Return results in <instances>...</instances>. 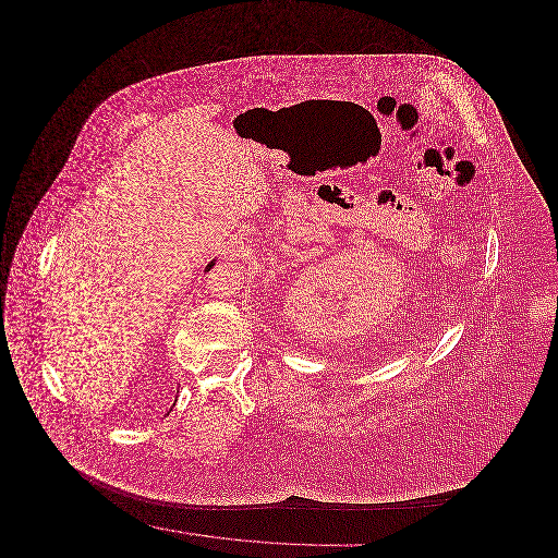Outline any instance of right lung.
<instances>
[{
  "mask_svg": "<svg viewBox=\"0 0 558 558\" xmlns=\"http://www.w3.org/2000/svg\"><path fill=\"white\" fill-rule=\"evenodd\" d=\"M211 266H215V262H211V264H209V266H207V271H209V269H211Z\"/></svg>",
  "mask_w": 558,
  "mask_h": 558,
  "instance_id": "1",
  "label": "right lung"
}]
</instances>
